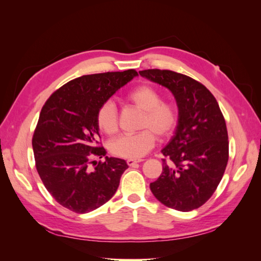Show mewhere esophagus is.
<instances>
[{"instance_id": "esophagus-1", "label": "esophagus", "mask_w": 261, "mask_h": 261, "mask_svg": "<svg viewBox=\"0 0 261 261\" xmlns=\"http://www.w3.org/2000/svg\"><path fill=\"white\" fill-rule=\"evenodd\" d=\"M141 161H143V159H138V160H136V159H128L126 162H127V164L129 165V167H133V165H135L136 163L141 162Z\"/></svg>"}]
</instances>
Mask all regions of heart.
Instances as JSON below:
<instances>
[{"label": "heart", "mask_w": 261, "mask_h": 261, "mask_svg": "<svg viewBox=\"0 0 261 261\" xmlns=\"http://www.w3.org/2000/svg\"><path fill=\"white\" fill-rule=\"evenodd\" d=\"M162 93L151 85H139L126 94V100L143 111L138 127L134 134H125L110 144L111 152L126 159H138L151 150L156 137L167 138L175 130L178 123V111L171 101L162 100ZM96 121L99 129L107 135H114L118 130V112L112 100L100 105Z\"/></svg>", "instance_id": "heart-1"}]
</instances>
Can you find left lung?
I'll use <instances>...</instances> for the list:
<instances>
[{
    "label": "left lung",
    "instance_id": "left-lung-1",
    "mask_svg": "<svg viewBox=\"0 0 261 261\" xmlns=\"http://www.w3.org/2000/svg\"><path fill=\"white\" fill-rule=\"evenodd\" d=\"M139 74L167 87L178 107L175 135L162 149L163 170L150 189L169 208H199L216 192L228 161L227 129L218 101L189 76L158 68Z\"/></svg>",
    "mask_w": 261,
    "mask_h": 261
}]
</instances>
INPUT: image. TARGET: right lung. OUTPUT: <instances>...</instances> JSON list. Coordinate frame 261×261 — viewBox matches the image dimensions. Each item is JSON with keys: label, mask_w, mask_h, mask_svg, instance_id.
<instances>
[{"label": "right lung", "mask_w": 261, "mask_h": 261, "mask_svg": "<svg viewBox=\"0 0 261 261\" xmlns=\"http://www.w3.org/2000/svg\"><path fill=\"white\" fill-rule=\"evenodd\" d=\"M137 75L135 69L84 75L55 90L43 105L33 136L36 168L61 206L87 213L112 198L125 160L106 155L96 121L102 102Z\"/></svg>", "instance_id": "add662e5"}]
</instances>
